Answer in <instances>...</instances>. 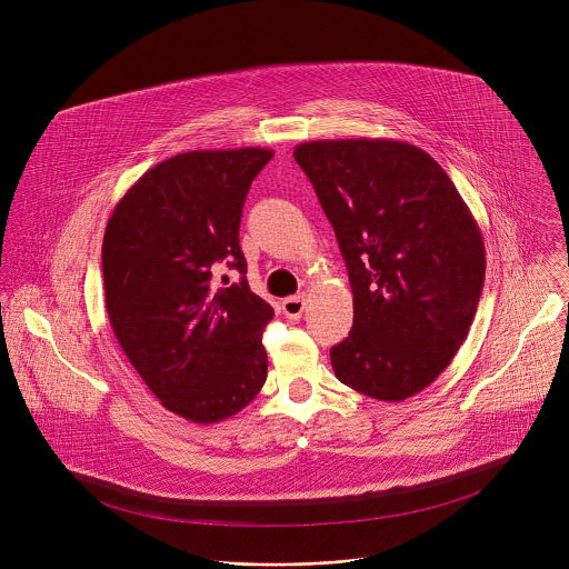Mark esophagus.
<instances>
[{"label":"esophagus","instance_id":"34e87169","mask_svg":"<svg viewBox=\"0 0 569 569\" xmlns=\"http://www.w3.org/2000/svg\"><path fill=\"white\" fill-rule=\"evenodd\" d=\"M305 311V296H291L287 300H282V313L289 320H298Z\"/></svg>","mask_w":569,"mask_h":569}]
</instances>
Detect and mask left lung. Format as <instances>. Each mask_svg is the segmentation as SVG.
<instances>
[{"instance_id": "left-lung-1", "label": "left lung", "mask_w": 569, "mask_h": 569, "mask_svg": "<svg viewBox=\"0 0 569 569\" xmlns=\"http://www.w3.org/2000/svg\"><path fill=\"white\" fill-rule=\"evenodd\" d=\"M346 260L355 320L330 348L335 377L406 401L451 363L485 287L482 232L429 153L397 140L296 147Z\"/></svg>"}]
</instances>
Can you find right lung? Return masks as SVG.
<instances>
[{
    "label": "right lung",
    "instance_id": "obj_1",
    "mask_svg": "<svg viewBox=\"0 0 569 569\" xmlns=\"http://www.w3.org/2000/svg\"><path fill=\"white\" fill-rule=\"evenodd\" d=\"M271 158L269 149L179 153L147 170L107 221L102 278L116 339L162 406L199 425L241 411L267 379L260 337L273 309L249 291L239 228ZM217 261L242 282L214 290Z\"/></svg>",
    "mask_w": 569,
    "mask_h": 569
}]
</instances>
